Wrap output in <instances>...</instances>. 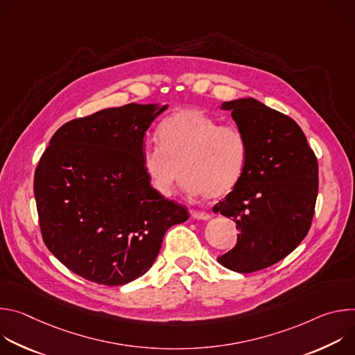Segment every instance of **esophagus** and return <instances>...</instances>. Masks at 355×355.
Wrapping results in <instances>:
<instances>
[{"instance_id": "1", "label": "esophagus", "mask_w": 355, "mask_h": 355, "mask_svg": "<svg viewBox=\"0 0 355 355\" xmlns=\"http://www.w3.org/2000/svg\"><path fill=\"white\" fill-rule=\"evenodd\" d=\"M189 214H191V216H192L193 219H200V220H208V219H211V215H209L208 212H205V211L191 209Z\"/></svg>"}]
</instances>
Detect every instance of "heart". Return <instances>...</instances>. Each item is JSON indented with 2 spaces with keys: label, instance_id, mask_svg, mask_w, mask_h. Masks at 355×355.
Returning a JSON list of instances; mask_svg holds the SVG:
<instances>
[{
  "label": "heart",
  "instance_id": "b5f03b06",
  "mask_svg": "<svg viewBox=\"0 0 355 355\" xmlns=\"http://www.w3.org/2000/svg\"><path fill=\"white\" fill-rule=\"evenodd\" d=\"M160 144L143 151V167L153 187L170 195L185 178V189L219 199L239 184L248 155L247 137L234 125H219L207 112L184 108L159 126Z\"/></svg>",
  "mask_w": 355,
  "mask_h": 355
}]
</instances>
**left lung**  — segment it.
<instances>
[{
  "label": "left lung",
  "instance_id": "left-lung-1",
  "mask_svg": "<svg viewBox=\"0 0 355 355\" xmlns=\"http://www.w3.org/2000/svg\"><path fill=\"white\" fill-rule=\"evenodd\" d=\"M247 137L248 155L234 189L214 212L236 222V245L218 261L248 274L277 264L306 237L318 198L319 166L299 125L252 98L222 104Z\"/></svg>",
  "mask_w": 355,
  "mask_h": 355
}]
</instances>
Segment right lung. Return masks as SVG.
Masks as SVG:
<instances>
[{
  "mask_svg": "<svg viewBox=\"0 0 355 355\" xmlns=\"http://www.w3.org/2000/svg\"><path fill=\"white\" fill-rule=\"evenodd\" d=\"M167 105L128 104L64 123L42 155L33 192L43 241L70 271L125 285L153 266L187 207L150 185L143 137Z\"/></svg>",
  "mask_w": 355,
  "mask_h": 355,
  "instance_id": "right-lung-1",
  "label": "right lung"
}]
</instances>
